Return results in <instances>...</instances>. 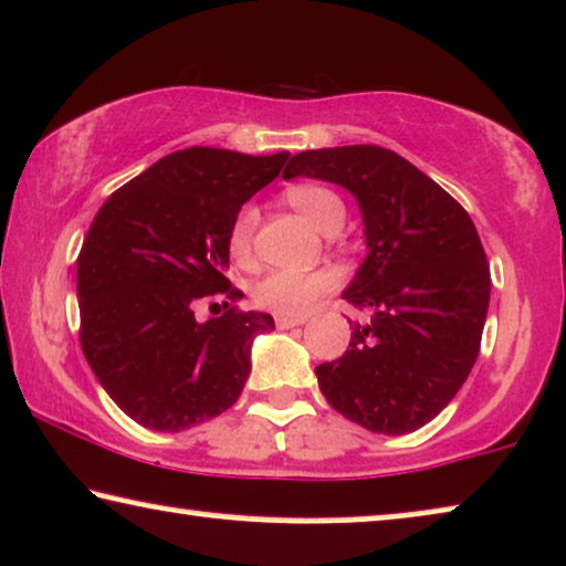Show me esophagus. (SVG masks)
I'll use <instances>...</instances> for the list:
<instances>
[{
  "mask_svg": "<svg viewBox=\"0 0 566 566\" xmlns=\"http://www.w3.org/2000/svg\"><path fill=\"white\" fill-rule=\"evenodd\" d=\"M306 322V316H275L277 329H291V327H301Z\"/></svg>",
  "mask_w": 566,
  "mask_h": 566,
  "instance_id": "esophagus-1",
  "label": "esophagus"
}]
</instances>
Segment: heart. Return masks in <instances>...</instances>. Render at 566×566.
<instances>
[{"mask_svg":"<svg viewBox=\"0 0 566 566\" xmlns=\"http://www.w3.org/2000/svg\"><path fill=\"white\" fill-rule=\"evenodd\" d=\"M285 200L322 234H337L345 223V203L335 190L322 185H293L285 190ZM260 213L254 206H244L229 229V252L234 260H247L252 252V237ZM335 285L327 270L312 273H291V270H270L252 289L254 304L281 316H301Z\"/></svg>","mask_w":566,"mask_h":566,"instance_id":"1","label":"heart"}]
</instances>
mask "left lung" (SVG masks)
<instances>
[{"label":"left lung","instance_id":"8db88e82","mask_svg":"<svg viewBox=\"0 0 566 566\" xmlns=\"http://www.w3.org/2000/svg\"><path fill=\"white\" fill-rule=\"evenodd\" d=\"M343 185L358 200L368 258L343 298V358L316 366L332 409L360 428L405 436L428 424L474 368L490 308V265L471 216L397 151L374 144L301 151L283 169Z\"/></svg>","mask_w":566,"mask_h":566}]
</instances>
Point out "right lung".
I'll list each match as a JSON object with an SVG mask.
<instances>
[{
  "instance_id": "right-lung-1",
  "label": "right lung",
  "mask_w": 566,
  "mask_h": 566,
  "mask_svg": "<svg viewBox=\"0 0 566 566\" xmlns=\"http://www.w3.org/2000/svg\"><path fill=\"white\" fill-rule=\"evenodd\" d=\"M285 159L190 146L115 190L92 221L76 258L82 353L144 428L188 430L242 394L252 339L275 322L231 306L244 293L227 277L229 229ZM216 292L228 312L198 323L191 308Z\"/></svg>"
}]
</instances>
